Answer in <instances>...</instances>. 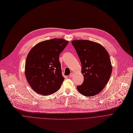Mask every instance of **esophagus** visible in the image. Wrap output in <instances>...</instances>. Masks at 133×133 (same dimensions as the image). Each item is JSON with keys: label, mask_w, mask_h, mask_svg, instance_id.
I'll use <instances>...</instances> for the list:
<instances>
[{"label": "esophagus", "mask_w": 133, "mask_h": 133, "mask_svg": "<svg viewBox=\"0 0 133 133\" xmlns=\"http://www.w3.org/2000/svg\"><path fill=\"white\" fill-rule=\"evenodd\" d=\"M72 76H73V73L72 72V73H71V74L69 75V78H71V77H72Z\"/></svg>", "instance_id": "34e87169"}]
</instances>
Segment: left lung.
Segmentation results:
<instances>
[{"mask_svg": "<svg viewBox=\"0 0 133 133\" xmlns=\"http://www.w3.org/2000/svg\"><path fill=\"white\" fill-rule=\"evenodd\" d=\"M82 64L84 82L77 87L84 96H92L99 93L108 82L112 71L109 55L98 43L88 40L71 42Z\"/></svg>", "mask_w": 133, "mask_h": 133, "instance_id": "1", "label": "left lung"}]
</instances>
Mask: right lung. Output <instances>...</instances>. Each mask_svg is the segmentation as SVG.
I'll return each instance as SVG.
<instances>
[{
    "instance_id": "add662e5",
    "label": "right lung",
    "mask_w": 133,
    "mask_h": 133,
    "mask_svg": "<svg viewBox=\"0 0 133 133\" xmlns=\"http://www.w3.org/2000/svg\"><path fill=\"white\" fill-rule=\"evenodd\" d=\"M68 42L54 38L36 45L28 53L25 64V76L32 89L47 96L58 90L64 80L59 55Z\"/></svg>"
}]
</instances>
